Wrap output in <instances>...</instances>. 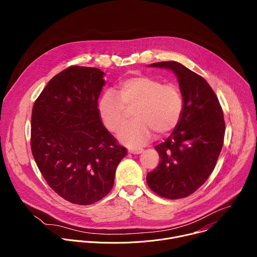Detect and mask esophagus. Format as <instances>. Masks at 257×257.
Listing matches in <instances>:
<instances>
[{
	"label": "esophagus",
	"mask_w": 257,
	"mask_h": 257,
	"mask_svg": "<svg viewBox=\"0 0 257 257\" xmlns=\"http://www.w3.org/2000/svg\"><path fill=\"white\" fill-rule=\"evenodd\" d=\"M128 153H129V154H132V155H139V154L143 153V150H142V149H138V150H129Z\"/></svg>",
	"instance_id": "obj_1"
}]
</instances>
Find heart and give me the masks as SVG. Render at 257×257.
<instances>
[{
  "instance_id": "obj_1",
  "label": "heart",
  "mask_w": 257,
  "mask_h": 257,
  "mask_svg": "<svg viewBox=\"0 0 257 257\" xmlns=\"http://www.w3.org/2000/svg\"><path fill=\"white\" fill-rule=\"evenodd\" d=\"M126 107H134V121L119 132L118 139L129 148L137 149L148 142L154 132L165 135L176 128L184 109V100L176 85L140 75L121 81L118 95L112 90L100 95L98 114L108 131L118 132L125 124Z\"/></svg>"
}]
</instances>
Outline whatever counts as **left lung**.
<instances>
[{
  "label": "left lung",
  "mask_w": 257,
  "mask_h": 257,
  "mask_svg": "<svg viewBox=\"0 0 257 257\" xmlns=\"http://www.w3.org/2000/svg\"><path fill=\"white\" fill-rule=\"evenodd\" d=\"M149 67L174 72L184 109L171 135L155 148L160 163L146 176V182L162 197H187L206 181L221 154L225 136L223 109L206 80L185 66L171 61Z\"/></svg>",
  "instance_id": "left-lung-1"
}]
</instances>
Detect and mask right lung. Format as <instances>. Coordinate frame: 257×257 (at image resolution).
Masks as SVG:
<instances>
[{
    "instance_id": "1",
    "label": "right lung",
    "mask_w": 257,
    "mask_h": 257,
    "mask_svg": "<svg viewBox=\"0 0 257 257\" xmlns=\"http://www.w3.org/2000/svg\"><path fill=\"white\" fill-rule=\"evenodd\" d=\"M103 76L98 68L69 67L49 81L32 108L35 163L58 195L80 205L92 204L111 191L127 153L98 114Z\"/></svg>"
}]
</instances>
